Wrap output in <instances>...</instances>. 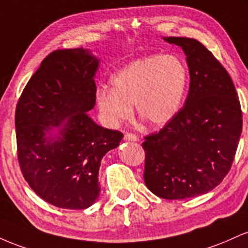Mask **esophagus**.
<instances>
[{
    "mask_svg": "<svg viewBox=\"0 0 248 248\" xmlns=\"http://www.w3.org/2000/svg\"><path fill=\"white\" fill-rule=\"evenodd\" d=\"M124 139L125 140H131V141H138L139 138L133 133H125L124 135Z\"/></svg>",
    "mask_w": 248,
    "mask_h": 248,
    "instance_id": "obj_1",
    "label": "esophagus"
}]
</instances>
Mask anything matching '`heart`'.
I'll use <instances>...</instances> for the list:
<instances>
[{
	"label": "heart",
	"instance_id": "heart-1",
	"mask_svg": "<svg viewBox=\"0 0 248 248\" xmlns=\"http://www.w3.org/2000/svg\"><path fill=\"white\" fill-rule=\"evenodd\" d=\"M187 82V68L176 55L139 58L111 77L112 90L99 89L97 108L109 126L129 119L135 105L139 118L150 126L161 127L179 112Z\"/></svg>",
	"mask_w": 248,
	"mask_h": 248
}]
</instances>
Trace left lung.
Wrapping results in <instances>:
<instances>
[{"label":"left lung","instance_id":"left-lung-1","mask_svg":"<svg viewBox=\"0 0 248 248\" xmlns=\"http://www.w3.org/2000/svg\"><path fill=\"white\" fill-rule=\"evenodd\" d=\"M184 50L190 90L183 109L159 132L146 136L144 182L164 199L212 191L232 166L243 112L232 78L199 41L164 37Z\"/></svg>","mask_w":248,"mask_h":248}]
</instances>
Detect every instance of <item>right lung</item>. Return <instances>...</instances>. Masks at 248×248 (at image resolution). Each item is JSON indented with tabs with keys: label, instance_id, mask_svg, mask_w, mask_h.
<instances>
[{
	"label": "right lung",
	"instance_id": "add662e5",
	"mask_svg": "<svg viewBox=\"0 0 248 248\" xmlns=\"http://www.w3.org/2000/svg\"><path fill=\"white\" fill-rule=\"evenodd\" d=\"M98 65L83 48L56 50L42 61L16 107L22 174L38 197L60 208L84 210L96 202L102 158L123 138L87 113L96 104Z\"/></svg>",
	"mask_w": 248,
	"mask_h": 248
}]
</instances>
